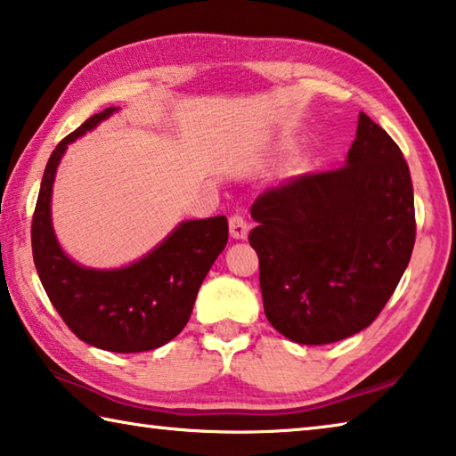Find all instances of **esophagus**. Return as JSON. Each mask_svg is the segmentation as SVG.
Masks as SVG:
<instances>
[{
  "mask_svg": "<svg viewBox=\"0 0 456 456\" xmlns=\"http://www.w3.org/2000/svg\"><path fill=\"white\" fill-rule=\"evenodd\" d=\"M229 229H231V237L235 239H245L247 233H249V223L245 221L243 215H231L229 217Z\"/></svg>",
  "mask_w": 456,
  "mask_h": 456,
  "instance_id": "esophagus-1",
  "label": "esophagus"
}]
</instances>
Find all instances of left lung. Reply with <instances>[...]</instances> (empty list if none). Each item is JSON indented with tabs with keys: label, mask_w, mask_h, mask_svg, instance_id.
Returning <instances> with one entry per match:
<instances>
[{
	"label": "left lung",
	"mask_w": 456,
	"mask_h": 456,
	"mask_svg": "<svg viewBox=\"0 0 456 456\" xmlns=\"http://www.w3.org/2000/svg\"><path fill=\"white\" fill-rule=\"evenodd\" d=\"M251 217L267 320L307 346L368 328L395 293L416 239L403 151L364 112L348 163L264 191Z\"/></svg>",
	"instance_id": "obj_1"
}]
</instances>
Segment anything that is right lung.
<instances>
[{
    "mask_svg": "<svg viewBox=\"0 0 456 456\" xmlns=\"http://www.w3.org/2000/svg\"><path fill=\"white\" fill-rule=\"evenodd\" d=\"M114 110L90 117L53 149L32 217V253L44 289L66 326L96 348L133 354L165 346L187 326L200 283L225 249L229 225L223 215L184 221L144 259L112 272L68 259L50 221L53 175L66 146Z\"/></svg>",
    "mask_w": 456,
    "mask_h": 456,
    "instance_id": "right-lung-1",
    "label": "right lung"
}]
</instances>
